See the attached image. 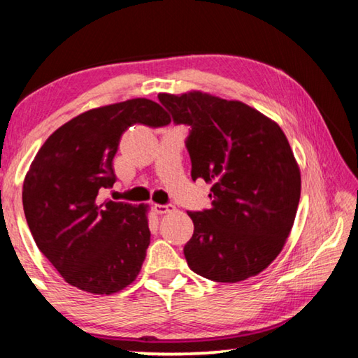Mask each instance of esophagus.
Instances as JSON below:
<instances>
[{"instance_id": "esophagus-1", "label": "esophagus", "mask_w": 358, "mask_h": 358, "mask_svg": "<svg viewBox=\"0 0 358 358\" xmlns=\"http://www.w3.org/2000/svg\"><path fill=\"white\" fill-rule=\"evenodd\" d=\"M175 207L173 205H161V203H156L155 205V211L157 215H167L171 213V211H173Z\"/></svg>"}]
</instances>
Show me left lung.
<instances>
[{"label":"left lung","mask_w":358,"mask_h":358,"mask_svg":"<svg viewBox=\"0 0 358 358\" xmlns=\"http://www.w3.org/2000/svg\"><path fill=\"white\" fill-rule=\"evenodd\" d=\"M157 98L175 123L191 126V177L211 185V208L187 213V265L216 282L257 276L282 251L299 208L300 167L286 134L241 101L199 90Z\"/></svg>","instance_id":"left-lung-1"}]
</instances>
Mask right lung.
Segmentation results:
<instances>
[{
  "label": "right lung",
  "instance_id": "right-lung-1",
  "mask_svg": "<svg viewBox=\"0 0 358 358\" xmlns=\"http://www.w3.org/2000/svg\"><path fill=\"white\" fill-rule=\"evenodd\" d=\"M169 123V113L151 99L115 102L59 126L34 156L23 181V211L36 245L71 286L110 295L141 273L150 207L102 202L98 194L115 183L123 132Z\"/></svg>",
  "mask_w": 358,
  "mask_h": 358
}]
</instances>
